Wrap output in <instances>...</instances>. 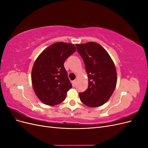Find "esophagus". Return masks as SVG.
<instances>
[{
  "label": "esophagus",
  "instance_id": "34e87169",
  "mask_svg": "<svg viewBox=\"0 0 148 148\" xmlns=\"http://www.w3.org/2000/svg\"><path fill=\"white\" fill-rule=\"evenodd\" d=\"M76 83H77V79H75L72 82V84H73V86H75L76 85Z\"/></svg>",
  "mask_w": 148,
  "mask_h": 148
}]
</instances>
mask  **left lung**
Wrapping results in <instances>:
<instances>
[{"label": "left lung", "instance_id": "left-lung-1", "mask_svg": "<svg viewBox=\"0 0 148 148\" xmlns=\"http://www.w3.org/2000/svg\"><path fill=\"white\" fill-rule=\"evenodd\" d=\"M84 61L88 77V88L79 92L81 101L87 106L97 107L109 99L117 84V71L111 57L99 44L94 42L76 44Z\"/></svg>", "mask_w": 148, "mask_h": 148}]
</instances>
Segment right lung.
<instances>
[{
	"label": "right lung",
	"instance_id": "right-lung-1",
	"mask_svg": "<svg viewBox=\"0 0 148 148\" xmlns=\"http://www.w3.org/2000/svg\"><path fill=\"white\" fill-rule=\"evenodd\" d=\"M75 51L72 44L56 42L46 49L36 60L31 81L35 94L44 104L55 106L65 100L72 85L64 64Z\"/></svg>",
	"mask_w": 148,
	"mask_h": 148
}]
</instances>
